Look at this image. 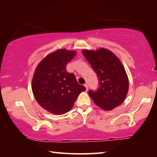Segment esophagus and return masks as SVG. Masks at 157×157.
<instances>
[{"label": "esophagus", "instance_id": "1", "mask_svg": "<svg viewBox=\"0 0 157 157\" xmlns=\"http://www.w3.org/2000/svg\"><path fill=\"white\" fill-rule=\"evenodd\" d=\"M84 86H85V88H86V91H88V85H87L86 84H84Z\"/></svg>", "mask_w": 157, "mask_h": 157}]
</instances>
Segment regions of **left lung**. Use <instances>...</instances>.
<instances>
[{
  "mask_svg": "<svg viewBox=\"0 0 157 157\" xmlns=\"http://www.w3.org/2000/svg\"><path fill=\"white\" fill-rule=\"evenodd\" d=\"M82 54L97 74L99 88L89 95L95 105L111 111L124 102L128 93L129 79L123 63L109 50H83Z\"/></svg>",
  "mask_w": 157,
  "mask_h": 157,
  "instance_id": "obj_1",
  "label": "left lung"
}]
</instances>
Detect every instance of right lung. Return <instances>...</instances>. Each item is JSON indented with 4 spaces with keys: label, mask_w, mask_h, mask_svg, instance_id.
I'll return each instance as SVG.
<instances>
[{
    "label": "right lung",
    "mask_w": 157,
    "mask_h": 157,
    "mask_svg": "<svg viewBox=\"0 0 157 157\" xmlns=\"http://www.w3.org/2000/svg\"><path fill=\"white\" fill-rule=\"evenodd\" d=\"M76 51L58 49L42 59L34 71L32 90L36 102L55 115L67 113L86 88L78 83L73 73L66 71V65Z\"/></svg>",
    "instance_id": "right-lung-1"
}]
</instances>
